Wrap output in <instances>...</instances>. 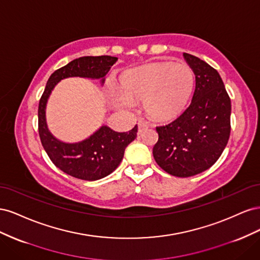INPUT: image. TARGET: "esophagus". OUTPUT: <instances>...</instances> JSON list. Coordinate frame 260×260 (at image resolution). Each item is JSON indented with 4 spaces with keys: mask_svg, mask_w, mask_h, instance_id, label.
I'll list each match as a JSON object with an SVG mask.
<instances>
[{
    "mask_svg": "<svg viewBox=\"0 0 260 260\" xmlns=\"http://www.w3.org/2000/svg\"><path fill=\"white\" fill-rule=\"evenodd\" d=\"M138 128H139V133H142L145 129L148 128V123L145 121H139Z\"/></svg>",
    "mask_w": 260,
    "mask_h": 260,
    "instance_id": "34e87169",
    "label": "esophagus"
}]
</instances>
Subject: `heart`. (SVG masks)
<instances>
[{
	"label": "heart",
	"instance_id": "heart-1",
	"mask_svg": "<svg viewBox=\"0 0 260 260\" xmlns=\"http://www.w3.org/2000/svg\"><path fill=\"white\" fill-rule=\"evenodd\" d=\"M193 70L186 64L152 62L129 70L121 78L114 104L130 109L144 102L146 114L156 121H170L184 111L194 88Z\"/></svg>",
	"mask_w": 260,
	"mask_h": 260
}]
</instances>
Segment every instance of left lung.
Masks as SVG:
<instances>
[{"mask_svg": "<svg viewBox=\"0 0 260 260\" xmlns=\"http://www.w3.org/2000/svg\"><path fill=\"white\" fill-rule=\"evenodd\" d=\"M183 56L195 75L193 99L177 119L156 127L153 155L169 175L187 178L207 170L221 156L231 131V101L215 68L194 55Z\"/></svg>", "mask_w": 260, "mask_h": 260, "instance_id": "left-lung-1", "label": "left lung"}]
</instances>
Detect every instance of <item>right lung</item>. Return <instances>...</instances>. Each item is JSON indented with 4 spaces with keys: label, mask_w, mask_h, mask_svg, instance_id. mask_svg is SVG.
Wrapping results in <instances>:
<instances>
[{
    "label": "right lung",
    "mask_w": 260,
    "mask_h": 260,
    "mask_svg": "<svg viewBox=\"0 0 260 260\" xmlns=\"http://www.w3.org/2000/svg\"><path fill=\"white\" fill-rule=\"evenodd\" d=\"M117 60V57L108 55L76 58L51 75L40 99L38 118L41 143L55 166L77 179L95 181L111 175L121 162L125 147L137 138L138 125L128 132H116L107 125H102L81 142L65 143L55 138L48 129L46 103L54 86L65 78L101 79L103 84L106 74Z\"/></svg>",
    "instance_id": "add662e5"
}]
</instances>
